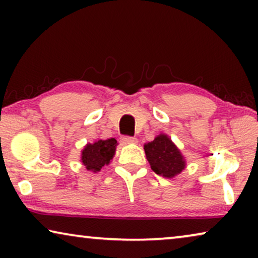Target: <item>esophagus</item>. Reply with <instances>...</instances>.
I'll return each instance as SVG.
<instances>
[{
    "label": "esophagus",
    "mask_w": 258,
    "mask_h": 258,
    "mask_svg": "<svg viewBox=\"0 0 258 258\" xmlns=\"http://www.w3.org/2000/svg\"><path fill=\"white\" fill-rule=\"evenodd\" d=\"M121 141L124 144H135L137 143V140L135 137H130V136H122Z\"/></svg>",
    "instance_id": "obj_1"
}]
</instances>
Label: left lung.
Here are the masks:
<instances>
[{"label": "left lung", "mask_w": 258, "mask_h": 258, "mask_svg": "<svg viewBox=\"0 0 258 258\" xmlns=\"http://www.w3.org/2000/svg\"><path fill=\"white\" fill-rule=\"evenodd\" d=\"M144 151L151 169L157 175L172 178L184 170V157L165 134H160L154 141L144 144Z\"/></svg>", "instance_id": "8db88e82"}]
</instances>
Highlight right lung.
Segmentation results:
<instances>
[{"mask_svg": "<svg viewBox=\"0 0 258 258\" xmlns=\"http://www.w3.org/2000/svg\"><path fill=\"white\" fill-rule=\"evenodd\" d=\"M116 146L117 141L115 139L98 140L95 143H88L81 154V162L87 170L100 171L102 167L110 163L115 155Z\"/></svg>", "mask_w": 258, "mask_h": 258, "instance_id": "right-lung-1", "label": "right lung"}]
</instances>
